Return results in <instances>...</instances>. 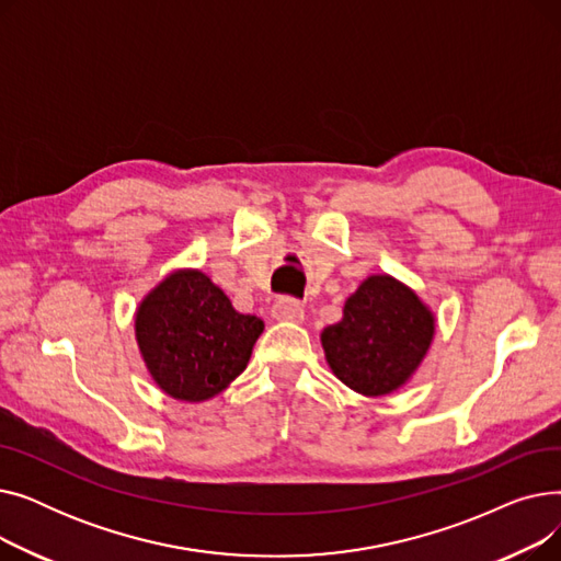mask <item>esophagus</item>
<instances>
[{"instance_id": "obj_1", "label": "esophagus", "mask_w": 561, "mask_h": 561, "mask_svg": "<svg viewBox=\"0 0 561 561\" xmlns=\"http://www.w3.org/2000/svg\"><path fill=\"white\" fill-rule=\"evenodd\" d=\"M273 318L275 320H284V322H300L305 318V307L298 300L279 298L273 305Z\"/></svg>"}]
</instances>
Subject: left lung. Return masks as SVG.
Here are the masks:
<instances>
[{
	"label": "left lung",
	"mask_w": 561,
	"mask_h": 561,
	"mask_svg": "<svg viewBox=\"0 0 561 561\" xmlns=\"http://www.w3.org/2000/svg\"><path fill=\"white\" fill-rule=\"evenodd\" d=\"M434 330L436 318L419 293L381 273L359 284L343 305V318L320 332V343L347 389L381 398L414 377Z\"/></svg>",
	"instance_id": "left-lung-1"
}]
</instances>
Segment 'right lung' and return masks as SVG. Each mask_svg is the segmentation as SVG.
I'll list each match as a JSON object with an SVG mask.
<instances>
[{"label":"right lung","instance_id":"right-lung-1","mask_svg":"<svg viewBox=\"0 0 561 561\" xmlns=\"http://www.w3.org/2000/svg\"><path fill=\"white\" fill-rule=\"evenodd\" d=\"M136 343L154 385L182 402L225 391L252 357L263 320L239 313L197 268L163 277L136 309Z\"/></svg>","mask_w":561,"mask_h":561}]
</instances>
